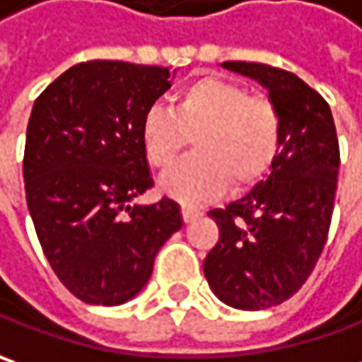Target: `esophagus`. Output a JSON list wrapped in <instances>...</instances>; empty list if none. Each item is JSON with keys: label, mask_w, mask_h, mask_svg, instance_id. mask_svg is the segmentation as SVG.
<instances>
[{"label": "esophagus", "mask_w": 362, "mask_h": 362, "mask_svg": "<svg viewBox=\"0 0 362 362\" xmlns=\"http://www.w3.org/2000/svg\"><path fill=\"white\" fill-rule=\"evenodd\" d=\"M198 216H200V211L190 209V206H182V218H184V223H190V221H194Z\"/></svg>", "instance_id": "obj_1"}]
</instances>
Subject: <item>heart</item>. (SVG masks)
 Here are the masks:
<instances>
[{
    "label": "heart",
    "instance_id": "b5f03b06",
    "mask_svg": "<svg viewBox=\"0 0 362 362\" xmlns=\"http://www.w3.org/2000/svg\"><path fill=\"white\" fill-rule=\"evenodd\" d=\"M192 137L194 153L165 174L160 188L184 204H202L230 182L245 190L267 176L281 148V117L269 99L221 76H200L153 105L141 119V148L156 170H168Z\"/></svg>",
    "mask_w": 362,
    "mask_h": 362
}]
</instances>
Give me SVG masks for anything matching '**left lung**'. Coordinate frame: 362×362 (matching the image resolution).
<instances>
[{"mask_svg":"<svg viewBox=\"0 0 362 362\" xmlns=\"http://www.w3.org/2000/svg\"><path fill=\"white\" fill-rule=\"evenodd\" d=\"M257 81L281 117V148L265 180L214 209L221 228L202 269L214 296L237 310L290 300L322 253L337 194V127L328 103L293 72L259 62H223Z\"/></svg>","mask_w":362,"mask_h":362,"instance_id":"1","label":"left lung"}]
</instances>
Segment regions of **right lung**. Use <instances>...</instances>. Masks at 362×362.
<instances>
[{
	"mask_svg": "<svg viewBox=\"0 0 362 362\" xmlns=\"http://www.w3.org/2000/svg\"><path fill=\"white\" fill-rule=\"evenodd\" d=\"M170 78L164 66L90 60L62 72L34 103L24 151L28 209L54 274L87 304L135 298L182 227L170 198L129 204L153 186L141 119Z\"/></svg>",
	"mask_w": 362,
	"mask_h": 362,
	"instance_id": "right-lung-1",
	"label": "right lung"
}]
</instances>
